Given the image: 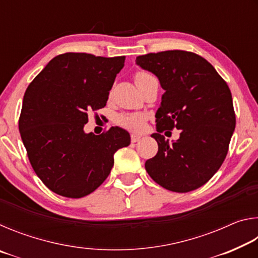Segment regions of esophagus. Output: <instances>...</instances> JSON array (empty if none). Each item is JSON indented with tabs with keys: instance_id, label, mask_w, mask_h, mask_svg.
I'll return each instance as SVG.
<instances>
[{
	"instance_id": "obj_1",
	"label": "esophagus",
	"mask_w": 258,
	"mask_h": 258,
	"mask_svg": "<svg viewBox=\"0 0 258 258\" xmlns=\"http://www.w3.org/2000/svg\"><path fill=\"white\" fill-rule=\"evenodd\" d=\"M141 135H138V134H132L131 135V141L132 142H138V141H140V140H141Z\"/></svg>"
}]
</instances>
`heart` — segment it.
<instances>
[{"label": "heart", "instance_id": "obj_1", "mask_svg": "<svg viewBox=\"0 0 258 258\" xmlns=\"http://www.w3.org/2000/svg\"><path fill=\"white\" fill-rule=\"evenodd\" d=\"M152 77L150 74L145 72H139L135 75V84H138L140 82H143L147 78ZM146 123V117L142 113H123L118 117V124L123 126L124 128L128 131H133V132H140L143 127H145Z\"/></svg>", "mask_w": 258, "mask_h": 258}]
</instances>
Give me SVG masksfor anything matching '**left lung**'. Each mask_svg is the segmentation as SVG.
Masks as SVG:
<instances>
[{
  "mask_svg": "<svg viewBox=\"0 0 258 258\" xmlns=\"http://www.w3.org/2000/svg\"><path fill=\"white\" fill-rule=\"evenodd\" d=\"M138 66L158 77L165 90L156 112L158 152L146 161L150 177L165 189L189 192L207 183L228 154L235 127L228 84L206 59L173 50L140 55ZM181 129L169 144L161 133Z\"/></svg>",
  "mask_w": 258,
  "mask_h": 258,
  "instance_id": "8db88e82",
  "label": "left lung"
}]
</instances>
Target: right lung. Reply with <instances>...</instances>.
<instances>
[{
	"label": "right lung",
	"instance_id": "obj_1",
	"mask_svg": "<svg viewBox=\"0 0 258 258\" xmlns=\"http://www.w3.org/2000/svg\"><path fill=\"white\" fill-rule=\"evenodd\" d=\"M125 56H54L26 90L19 132L36 175L56 195L82 198L102 184L113 155L131 143L127 131L85 133L87 112L106 106Z\"/></svg>",
	"mask_w": 258,
	"mask_h": 258
}]
</instances>
